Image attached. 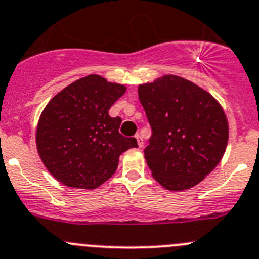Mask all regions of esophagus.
<instances>
[{
	"instance_id": "obj_1",
	"label": "esophagus",
	"mask_w": 259,
	"mask_h": 259,
	"mask_svg": "<svg viewBox=\"0 0 259 259\" xmlns=\"http://www.w3.org/2000/svg\"><path fill=\"white\" fill-rule=\"evenodd\" d=\"M135 137H136V140H137V145H139V148H142V146H144V139H142L141 135L137 134Z\"/></svg>"
}]
</instances>
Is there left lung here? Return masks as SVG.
<instances>
[{"label": "left lung", "mask_w": 259, "mask_h": 259, "mask_svg": "<svg viewBox=\"0 0 259 259\" xmlns=\"http://www.w3.org/2000/svg\"><path fill=\"white\" fill-rule=\"evenodd\" d=\"M139 99L153 130L145 159L154 179L169 191H184L208 176L224 156L229 122L214 97L179 75L139 86Z\"/></svg>", "instance_id": "left-lung-1"}]
</instances>
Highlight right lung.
Listing matches in <instances>:
<instances>
[{
	"mask_svg": "<svg viewBox=\"0 0 259 259\" xmlns=\"http://www.w3.org/2000/svg\"><path fill=\"white\" fill-rule=\"evenodd\" d=\"M125 90L90 74L49 101L38 120L35 144L42 163L59 182L96 189L115 173L120 154L137 148L135 137L119 134L122 119L109 115Z\"/></svg>",
	"mask_w": 259,
	"mask_h": 259,
	"instance_id": "add662e5",
	"label": "right lung"
}]
</instances>
